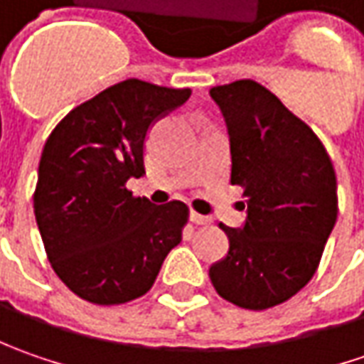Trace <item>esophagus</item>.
Wrapping results in <instances>:
<instances>
[{
    "label": "esophagus",
    "instance_id": "34e87169",
    "mask_svg": "<svg viewBox=\"0 0 364 364\" xmlns=\"http://www.w3.org/2000/svg\"><path fill=\"white\" fill-rule=\"evenodd\" d=\"M190 220H192L194 225H208V223H210V218L204 217L200 213H196V210H190Z\"/></svg>",
    "mask_w": 364,
    "mask_h": 364
}]
</instances>
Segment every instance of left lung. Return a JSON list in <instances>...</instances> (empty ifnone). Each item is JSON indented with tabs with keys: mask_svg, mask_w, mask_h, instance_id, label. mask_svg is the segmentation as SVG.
Instances as JSON below:
<instances>
[{
	"mask_svg": "<svg viewBox=\"0 0 364 364\" xmlns=\"http://www.w3.org/2000/svg\"><path fill=\"white\" fill-rule=\"evenodd\" d=\"M231 135V184L247 203L241 231L218 225L229 253L210 267L220 298L261 312L306 286L338 215L326 147L269 89L251 78L210 89Z\"/></svg>",
	"mask_w": 364,
	"mask_h": 364,
	"instance_id": "8db88e82",
	"label": "left lung"
}]
</instances>
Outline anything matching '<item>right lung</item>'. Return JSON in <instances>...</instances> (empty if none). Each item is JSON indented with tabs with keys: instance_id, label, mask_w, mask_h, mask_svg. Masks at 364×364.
Masks as SVG:
<instances>
[{
	"instance_id": "obj_1",
	"label": "right lung",
	"mask_w": 364,
	"mask_h": 364,
	"mask_svg": "<svg viewBox=\"0 0 364 364\" xmlns=\"http://www.w3.org/2000/svg\"><path fill=\"white\" fill-rule=\"evenodd\" d=\"M190 89L127 78L75 107L48 135L34 213L50 265L80 300L119 306L147 294L182 241L188 206H156L127 180L146 174L149 125L188 101Z\"/></svg>"
}]
</instances>
